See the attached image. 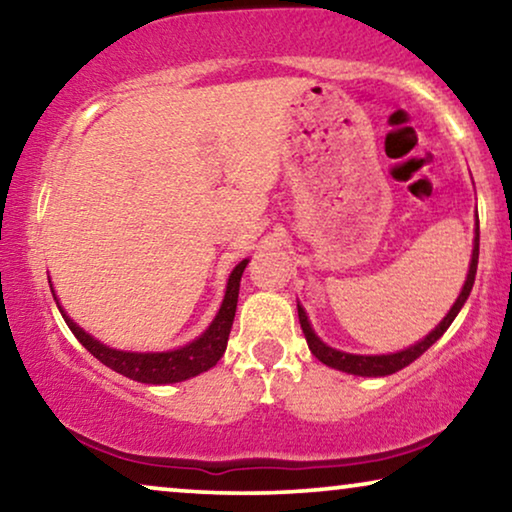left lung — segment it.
I'll return each instance as SVG.
<instances>
[{"instance_id": "obj_1", "label": "left lung", "mask_w": 512, "mask_h": 512, "mask_svg": "<svg viewBox=\"0 0 512 512\" xmlns=\"http://www.w3.org/2000/svg\"><path fill=\"white\" fill-rule=\"evenodd\" d=\"M478 256H480V228H475L473 258H471V268H468V277L464 282V289H461L457 303L452 305V310L447 312V317L436 326V331H431L422 342H417V345L403 349V352L382 354V356H361V354L338 352V349L324 345V342L317 338V333L312 331L310 321H307V314L303 310V305L298 303V319H300V328H303V333H305L307 347H310V352L317 356L321 363H326V366H331L335 370H342V373L363 375V377H384V375L398 373V370L410 366L412 361L419 359V356H422L426 349L433 345V342L440 340V335H443L447 328H450L454 317H457L461 307H464L466 298L471 296V289H473V282H475V272H478Z\"/></svg>"}]
</instances>
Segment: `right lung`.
Wrapping results in <instances>:
<instances>
[{
	"instance_id": "add662e5",
	"label": "right lung",
	"mask_w": 512,
	"mask_h": 512,
	"mask_svg": "<svg viewBox=\"0 0 512 512\" xmlns=\"http://www.w3.org/2000/svg\"><path fill=\"white\" fill-rule=\"evenodd\" d=\"M249 261H242L235 265V270L230 272L228 286H226V298H223L221 310L212 321V326L207 328L205 333L200 335L198 340H193L191 345L172 349V352H121V349H111L102 345L100 340H95L93 335H88L83 328L74 324L72 319L67 317L65 310L58 305L62 312V319L69 326V331L76 335V340L81 342L83 347L88 349L90 354L95 356L97 361H102L104 366L116 370L130 380L144 382V384H172L188 380V377H195L205 373L216 361L221 359L223 352H226L230 328H233L235 310H237V293H240V279L242 272L247 268ZM55 298V293H53Z\"/></svg>"
}]
</instances>
